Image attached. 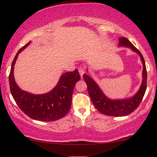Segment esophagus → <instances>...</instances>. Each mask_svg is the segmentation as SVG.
Returning <instances> with one entry per match:
<instances>
[{
  "label": "esophagus",
  "mask_w": 157,
  "mask_h": 157,
  "mask_svg": "<svg viewBox=\"0 0 157 157\" xmlns=\"http://www.w3.org/2000/svg\"><path fill=\"white\" fill-rule=\"evenodd\" d=\"M78 72H79V74H80V75H81V78H82L83 75L84 74L85 72H86L85 68H83V66H80V67L78 68Z\"/></svg>",
  "instance_id": "esophagus-1"
}]
</instances>
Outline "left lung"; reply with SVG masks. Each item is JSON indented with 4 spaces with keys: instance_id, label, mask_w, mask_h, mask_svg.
<instances>
[{
    "instance_id": "8db88e82",
    "label": "left lung",
    "mask_w": 157,
    "mask_h": 157,
    "mask_svg": "<svg viewBox=\"0 0 157 157\" xmlns=\"http://www.w3.org/2000/svg\"><path fill=\"white\" fill-rule=\"evenodd\" d=\"M119 40V46L130 48L134 52L138 53L143 64L142 83L139 91L134 96L124 99H111L103 93L101 89L91 77L87 74H83V76L87 85L89 96L96 109L103 114L111 117H121L132 113L139 106L147 89V72L142 54L126 38L121 37Z\"/></svg>"
}]
</instances>
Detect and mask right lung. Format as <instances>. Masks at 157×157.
Returning <instances> with one entry per match:
<instances>
[{
  "label": "right lung",
  "instance_id": "obj_1",
  "mask_svg": "<svg viewBox=\"0 0 157 157\" xmlns=\"http://www.w3.org/2000/svg\"><path fill=\"white\" fill-rule=\"evenodd\" d=\"M28 43L16 53L9 74L10 90L16 104L25 114L31 119L41 121H52L67 114L71 109L72 94L76 82L81 76L78 70L64 73L57 85L51 91L44 94H33L21 90L13 76V69L18 56L29 46Z\"/></svg>",
  "mask_w": 157,
  "mask_h": 157
}]
</instances>
